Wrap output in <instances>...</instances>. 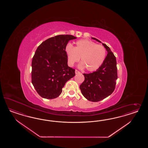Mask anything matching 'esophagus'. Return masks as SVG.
Listing matches in <instances>:
<instances>
[{
	"mask_svg": "<svg viewBox=\"0 0 148 148\" xmlns=\"http://www.w3.org/2000/svg\"><path fill=\"white\" fill-rule=\"evenodd\" d=\"M75 74H80V72H79L78 71H77V70H75Z\"/></svg>",
	"mask_w": 148,
	"mask_h": 148,
	"instance_id": "34e87169",
	"label": "esophagus"
}]
</instances>
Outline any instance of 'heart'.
I'll return each mask as SVG.
<instances>
[{
    "instance_id": "heart-1",
    "label": "heart",
    "mask_w": 148,
    "mask_h": 148,
    "mask_svg": "<svg viewBox=\"0 0 148 148\" xmlns=\"http://www.w3.org/2000/svg\"><path fill=\"white\" fill-rule=\"evenodd\" d=\"M65 50L70 66H73L81 58V62L78 67L80 69L86 68L88 72L98 70L106 57V49L103 45L88 40H77L75 47L68 45Z\"/></svg>"
}]
</instances>
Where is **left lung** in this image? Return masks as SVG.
<instances>
[{
    "label": "left lung",
    "instance_id": "8db88e82",
    "mask_svg": "<svg viewBox=\"0 0 148 148\" xmlns=\"http://www.w3.org/2000/svg\"><path fill=\"white\" fill-rule=\"evenodd\" d=\"M92 39L101 43L98 39ZM108 51L102 66L95 72L84 74L85 80L80 86L81 93L88 100L97 102L112 94L117 79L116 58L108 45L102 43Z\"/></svg>",
    "mask_w": 148,
    "mask_h": 148
}]
</instances>
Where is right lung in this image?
Returning a JSON list of instances; mask_svg holds the SVG:
<instances>
[{"mask_svg": "<svg viewBox=\"0 0 148 148\" xmlns=\"http://www.w3.org/2000/svg\"><path fill=\"white\" fill-rule=\"evenodd\" d=\"M71 35H60L43 42L32 60V82L38 94L48 99L61 94L67 81L75 76V69L68 67L66 47Z\"/></svg>", "mask_w": 148, "mask_h": 148, "instance_id": "1", "label": "right lung"}]
</instances>
